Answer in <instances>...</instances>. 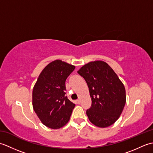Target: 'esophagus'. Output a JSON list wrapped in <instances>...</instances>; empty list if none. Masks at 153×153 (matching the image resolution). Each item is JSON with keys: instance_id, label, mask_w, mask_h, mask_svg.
I'll use <instances>...</instances> for the list:
<instances>
[{"instance_id": "34e87169", "label": "esophagus", "mask_w": 153, "mask_h": 153, "mask_svg": "<svg viewBox=\"0 0 153 153\" xmlns=\"http://www.w3.org/2000/svg\"><path fill=\"white\" fill-rule=\"evenodd\" d=\"M76 102L77 103V104H79L80 103V100L79 99H77L76 100Z\"/></svg>"}]
</instances>
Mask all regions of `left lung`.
<instances>
[{
  "label": "left lung",
  "instance_id": "1",
  "mask_svg": "<svg viewBox=\"0 0 153 153\" xmlns=\"http://www.w3.org/2000/svg\"><path fill=\"white\" fill-rule=\"evenodd\" d=\"M85 79L91 98L86 114L90 122L99 128L112 125L121 114L126 104L123 84L108 64L94 61L77 71Z\"/></svg>",
  "mask_w": 153,
  "mask_h": 153
}]
</instances>
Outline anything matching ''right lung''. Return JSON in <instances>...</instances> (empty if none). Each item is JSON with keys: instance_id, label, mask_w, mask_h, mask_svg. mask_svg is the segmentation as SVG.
<instances>
[{"instance_id": "add662e5", "label": "right lung", "mask_w": 153, "mask_h": 153, "mask_svg": "<svg viewBox=\"0 0 153 153\" xmlns=\"http://www.w3.org/2000/svg\"><path fill=\"white\" fill-rule=\"evenodd\" d=\"M75 66L56 60L45 67L33 87V107L45 126L58 129L66 125L75 104L66 96V80Z\"/></svg>"}]
</instances>
